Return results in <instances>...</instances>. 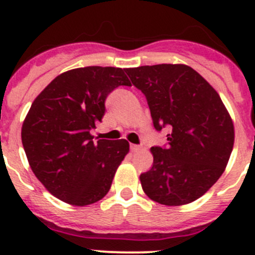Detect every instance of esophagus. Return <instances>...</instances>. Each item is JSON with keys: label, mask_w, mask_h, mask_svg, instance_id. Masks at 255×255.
<instances>
[{"label": "esophagus", "mask_w": 255, "mask_h": 255, "mask_svg": "<svg viewBox=\"0 0 255 255\" xmlns=\"http://www.w3.org/2000/svg\"><path fill=\"white\" fill-rule=\"evenodd\" d=\"M130 149H131V152H139L141 147L140 145H136V144H130Z\"/></svg>", "instance_id": "34e87169"}]
</instances>
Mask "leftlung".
Wrapping results in <instances>:
<instances>
[{
	"label": "left lung",
	"instance_id": "left-lung-1",
	"mask_svg": "<svg viewBox=\"0 0 255 255\" xmlns=\"http://www.w3.org/2000/svg\"><path fill=\"white\" fill-rule=\"evenodd\" d=\"M147 98L155 130L164 126L167 147H152L153 166L140 175L141 188L164 206L200 198L224 173L233 152L234 123L203 76L184 64L126 69Z\"/></svg>",
	"mask_w": 255,
	"mask_h": 255
}]
</instances>
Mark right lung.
<instances>
[{"instance_id": "obj_1", "label": "right lung", "mask_w": 255, "mask_h": 255, "mask_svg": "<svg viewBox=\"0 0 255 255\" xmlns=\"http://www.w3.org/2000/svg\"><path fill=\"white\" fill-rule=\"evenodd\" d=\"M131 83L120 67L87 66L56 76L31 103L21 128V141L31 171L44 188L71 206L102 199L129 141H94L107 96Z\"/></svg>"}]
</instances>
